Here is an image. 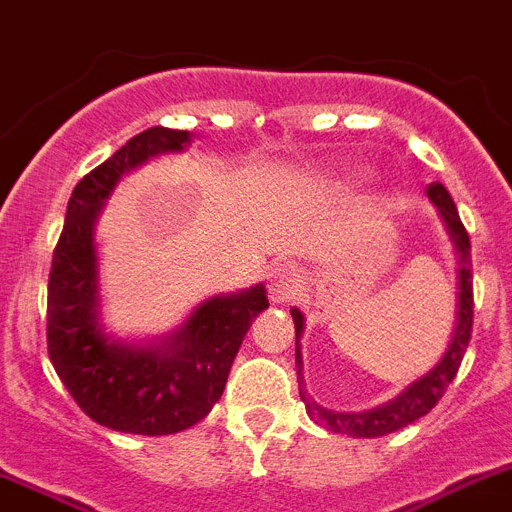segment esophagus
I'll list each match as a JSON object with an SVG mask.
<instances>
[{
	"mask_svg": "<svg viewBox=\"0 0 512 512\" xmlns=\"http://www.w3.org/2000/svg\"><path fill=\"white\" fill-rule=\"evenodd\" d=\"M300 285H303V275L290 265L275 267L270 272V278H267V290H270L272 303H290L298 295Z\"/></svg>",
	"mask_w": 512,
	"mask_h": 512,
	"instance_id": "esophagus-1",
	"label": "esophagus"
}]
</instances>
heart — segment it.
Returning <instances> with one entry per match:
<instances>
[{"mask_svg": "<svg viewBox=\"0 0 512 512\" xmlns=\"http://www.w3.org/2000/svg\"><path fill=\"white\" fill-rule=\"evenodd\" d=\"M361 169L356 166H331V169H321L315 171L313 179L315 184L328 186V189H343V186H351L361 179Z\"/></svg>", "mask_w": 512, "mask_h": 512, "instance_id": "heart-1", "label": "heart"}]
</instances>
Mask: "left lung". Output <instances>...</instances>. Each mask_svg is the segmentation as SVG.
Returning a JSON list of instances; mask_svg holds the SVG:
<instances>
[{
  "instance_id": "left-lung-1",
  "label": "left lung",
  "mask_w": 512,
  "mask_h": 512,
  "mask_svg": "<svg viewBox=\"0 0 512 512\" xmlns=\"http://www.w3.org/2000/svg\"><path fill=\"white\" fill-rule=\"evenodd\" d=\"M429 202L437 207L442 227L450 237L452 247L457 255V310H455V328L447 348H444L442 358L437 364L414 379L412 384L404 386L396 396L389 401L379 404L374 409H364V412H336V409L323 407L321 401H315L305 389L303 376V353H300V338L305 331V315L298 308H290L295 323V366H298V391L300 399L305 404V412L313 422L321 424L323 429L336 434H348V437H384V434L404 429L407 424L417 422L419 417L429 412V409L442 399L444 389L450 386V381L457 376V369L462 364V356L467 351L472 333V270H470V237H467L465 227L460 222L455 202H452L450 191L442 184H432L427 189Z\"/></svg>"
}]
</instances>
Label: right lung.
I'll list each match as a JSON object with an SVG mask.
<instances>
[{
    "mask_svg": "<svg viewBox=\"0 0 512 512\" xmlns=\"http://www.w3.org/2000/svg\"><path fill=\"white\" fill-rule=\"evenodd\" d=\"M194 136L148 128L78 181L52 255L47 351L57 376L93 422L161 437L202 422L222 396L252 321L267 308L265 285L222 293L191 308L164 336L121 338L103 321L98 219L118 181L156 156L184 154Z\"/></svg>",
    "mask_w": 512,
    "mask_h": 512,
    "instance_id": "add662e5",
    "label": "right lung"
}]
</instances>
